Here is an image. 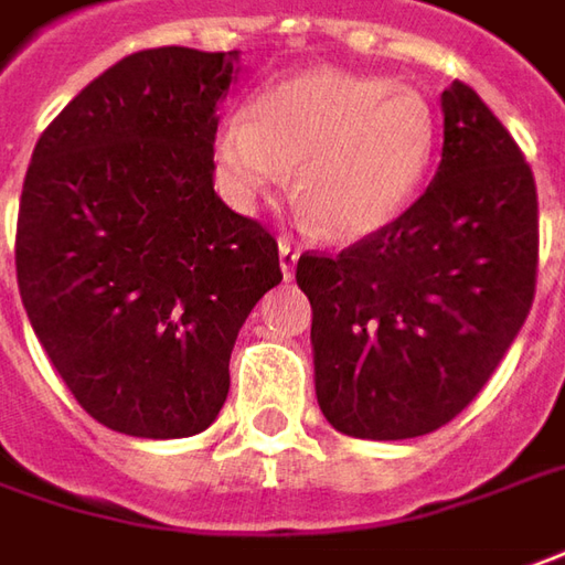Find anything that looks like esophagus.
Returning a JSON list of instances; mask_svg holds the SVG:
<instances>
[{
  "label": "esophagus",
  "mask_w": 565,
  "mask_h": 565,
  "mask_svg": "<svg viewBox=\"0 0 565 565\" xmlns=\"http://www.w3.org/2000/svg\"><path fill=\"white\" fill-rule=\"evenodd\" d=\"M278 259H281L284 281H290V278H294V268H297V259H299L297 247H294L290 241H278Z\"/></svg>",
  "instance_id": "esophagus-1"
}]
</instances>
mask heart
<instances>
[{
  "label": "heart",
  "mask_w": 565,
  "mask_h": 565,
  "mask_svg": "<svg viewBox=\"0 0 565 565\" xmlns=\"http://www.w3.org/2000/svg\"><path fill=\"white\" fill-rule=\"evenodd\" d=\"M436 153V114L412 86L340 67L281 79L213 132L225 201L253 213L290 170L302 216L333 241H364L408 210Z\"/></svg>",
  "instance_id": "obj_1"
}]
</instances>
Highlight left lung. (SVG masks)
I'll return each mask as SVG.
<instances>
[{"label":"left lung","mask_w":565,"mask_h":565,"mask_svg":"<svg viewBox=\"0 0 565 565\" xmlns=\"http://www.w3.org/2000/svg\"><path fill=\"white\" fill-rule=\"evenodd\" d=\"M429 188L340 256H299L315 395L355 439H414L489 383L535 297L539 194L523 151L463 83L443 92Z\"/></svg>","instance_id":"1"}]
</instances>
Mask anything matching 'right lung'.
<instances>
[{
    "label": "right lung",
    "mask_w": 565,
    "mask_h": 565,
    "mask_svg": "<svg viewBox=\"0 0 565 565\" xmlns=\"http://www.w3.org/2000/svg\"><path fill=\"white\" fill-rule=\"evenodd\" d=\"M237 73V52L126 55L33 148L14 247L26 318L73 398L126 436L210 427L237 331L281 284L275 237L213 191Z\"/></svg>",
    "instance_id": "obj_1"
}]
</instances>
